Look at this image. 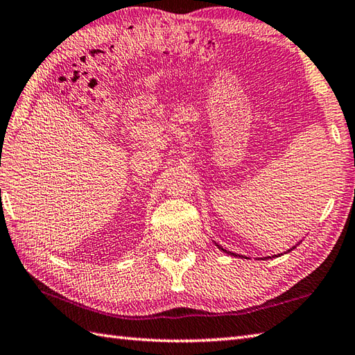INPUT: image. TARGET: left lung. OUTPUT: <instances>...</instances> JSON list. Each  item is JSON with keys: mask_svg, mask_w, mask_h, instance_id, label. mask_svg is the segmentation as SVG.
<instances>
[{"mask_svg": "<svg viewBox=\"0 0 355 355\" xmlns=\"http://www.w3.org/2000/svg\"><path fill=\"white\" fill-rule=\"evenodd\" d=\"M220 248H221V250H223V252H225V253H229V254H233V256H236L235 253H230V252H227V250H224V248H223V247H220ZM241 258H243V256H241Z\"/></svg>", "mask_w": 355, "mask_h": 355, "instance_id": "obj_1", "label": "left lung"}]
</instances>
